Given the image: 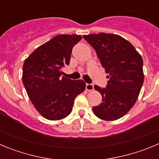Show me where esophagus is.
I'll return each instance as SVG.
<instances>
[{"label":"esophagus","instance_id":"obj_1","mask_svg":"<svg viewBox=\"0 0 159 159\" xmlns=\"http://www.w3.org/2000/svg\"><path fill=\"white\" fill-rule=\"evenodd\" d=\"M86 89L88 90V91H92V90L94 89V85L92 84H87Z\"/></svg>","mask_w":159,"mask_h":159}]
</instances>
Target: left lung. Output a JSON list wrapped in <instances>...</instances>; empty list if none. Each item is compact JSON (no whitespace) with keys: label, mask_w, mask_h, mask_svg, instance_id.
<instances>
[{"label":"left lung","mask_w":159,"mask_h":159,"mask_svg":"<svg viewBox=\"0 0 159 159\" xmlns=\"http://www.w3.org/2000/svg\"><path fill=\"white\" fill-rule=\"evenodd\" d=\"M84 40L96 52L109 79L105 88H94L102 97L93 112L106 121L123 117L134 106L144 80L143 61L131 43L122 36L109 33L84 35Z\"/></svg>","instance_id":"8db88e82"}]
</instances>
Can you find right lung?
<instances>
[{"mask_svg":"<svg viewBox=\"0 0 159 159\" xmlns=\"http://www.w3.org/2000/svg\"><path fill=\"white\" fill-rule=\"evenodd\" d=\"M81 39L79 35H58L37 48L24 62V86L35 108L45 119L67 117L75 97L85 89L82 80L60 78V70L69 64L72 48Z\"/></svg>","mask_w":159,"mask_h":159,"instance_id":"add662e5","label":"right lung"}]
</instances>
